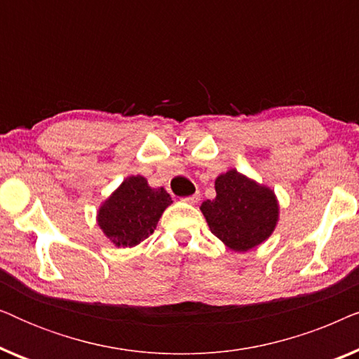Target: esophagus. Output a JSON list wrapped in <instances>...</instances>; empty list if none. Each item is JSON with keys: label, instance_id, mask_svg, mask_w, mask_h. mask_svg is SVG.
Returning <instances> with one entry per match:
<instances>
[{"label": "esophagus", "instance_id": "1", "mask_svg": "<svg viewBox=\"0 0 359 359\" xmlns=\"http://www.w3.org/2000/svg\"><path fill=\"white\" fill-rule=\"evenodd\" d=\"M199 199H201V194H193V196H188V198H184L183 201L188 204H196Z\"/></svg>", "mask_w": 359, "mask_h": 359}]
</instances>
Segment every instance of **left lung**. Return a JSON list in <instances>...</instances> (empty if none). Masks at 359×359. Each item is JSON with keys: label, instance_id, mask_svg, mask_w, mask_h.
Listing matches in <instances>:
<instances>
[{"label": "left lung", "instance_id": "obj_1", "mask_svg": "<svg viewBox=\"0 0 359 359\" xmlns=\"http://www.w3.org/2000/svg\"><path fill=\"white\" fill-rule=\"evenodd\" d=\"M215 199L204 201L210 232L232 252H248L271 237L279 220L274 191L235 168L215 178Z\"/></svg>", "mask_w": 359, "mask_h": 359}]
</instances>
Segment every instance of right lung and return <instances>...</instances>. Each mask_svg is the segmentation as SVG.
Instances as JSON below:
<instances>
[{
  "mask_svg": "<svg viewBox=\"0 0 359 359\" xmlns=\"http://www.w3.org/2000/svg\"><path fill=\"white\" fill-rule=\"evenodd\" d=\"M171 203L163 188H151L144 176H127L101 203L96 214L97 227L114 247H135L154 233Z\"/></svg>",
  "mask_w": 359,
  "mask_h": 359,
  "instance_id": "right-lung-1",
  "label": "right lung"
}]
</instances>
